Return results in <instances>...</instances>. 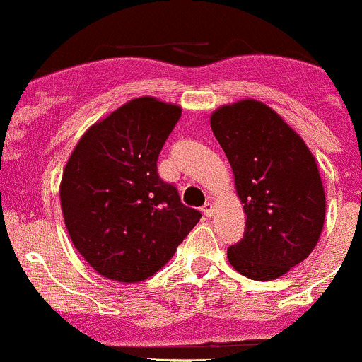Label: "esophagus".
Here are the masks:
<instances>
[{"label": "esophagus", "instance_id": "1", "mask_svg": "<svg viewBox=\"0 0 362 362\" xmlns=\"http://www.w3.org/2000/svg\"><path fill=\"white\" fill-rule=\"evenodd\" d=\"M213 211H214V206L213 202H206L202 206V213L206 214V216H213Z\"/></svg>", "mask_w": 362, "mask_h": 362}]
</instances>
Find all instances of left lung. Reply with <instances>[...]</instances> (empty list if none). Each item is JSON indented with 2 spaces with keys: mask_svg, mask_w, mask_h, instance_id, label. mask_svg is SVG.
I'll return each instance as SVG.
<instances>
[{
  "mask_svg": "<svg viewBox=\"0 0 362 362\" xmlns=\"http://www.w3.org/2000/svg\"><path fill=\"white\" fill-rule=\"evenodd\" d=\"M211 128L234 170L246 227L227 257L252 280L280 278L317 245L325 195L304 141L264 103L241 100L211 116Z\"/></svg>",
  "mask_w": 362,
  "mask_h": 362,
  "instance_id": "left-lung-1",
  "label": "left lung"
}]
</instances>
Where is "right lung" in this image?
Masks as SVG:
<instances>
[{
  "mask_svg": "<svg viewBox=\"0 0 362 362\" xmlns=\"http://www.w3.org/2000/svg\"><path fill=\"white\" fill-rule=\"evenodd\" d=\"M181 117L177 105L142 96L93 124L75 146L59 186L71 243L109 280L158 273L200 211L158 174V155Z\"/></svg>",
  "mask_w": 362,
  "mask_h": 362,
  "instance_id": "obj_1",
  "label": "right lung"
}]
</instances>
